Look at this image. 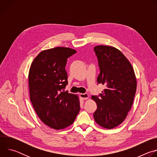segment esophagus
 I'll list each match as a JSON object with an SVG mask.
<instances>
[{
  "instance_id": "esophagus-1",
  "label": "esophagus",
  "mask_w": 157,
  "mask_h": 157,
  "mask_svg": "<svg viewBox=\"0 0 157 157\" xmlns=\"http://www.w3.org/2000/svg\"><path fill=\"white\" fill-rule=\"evenodd\" d=\"M80 98H81V99H84V100H86V99H88V98H89V95H88V94H87V93H81V94H80Z\"/></svg>"
}]
</instances>
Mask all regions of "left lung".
Returning a JSON list of instances; mask_svg holds the SVG:
<instances>
[{"label": "left lung", "mask_w": 157, "mask_h": 157, "mask_svg": "<svg viewBox=\"0 0 157 157\" xmlns=\"http://www.w3.org/2000/svg\"><path fill=\"white\" fill-rule=\"evenodd\" d=\"M100 73L98 83L106 86L100 97L92 96L98 105L94 113L96 122L111 129L122 124L130 110L137 89V79L133 67L117 48L98 45L94 47Z\"/></svg>", "instance_id": "left-lung-1"}]
</instances>
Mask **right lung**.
Segmentation results:
<instances>
[{"instance_id": "1", "label": "right lung", "mask_w": 157, "mask_h": 157, "mask_svg": "<svg viewBox=\"0 0 157 157\" xmlns=\"http://www.w3.org/2000/svg\"><path fill=\"white\" fill-rule=\"evenodd\" d=\"M76 53L74 49L59 47L43 50L29 70L33 107L40 120L53 129H64L73 124L80 110L78 96L64 90L68 84L67 59Z\"/></svg>"}]
</instances>
